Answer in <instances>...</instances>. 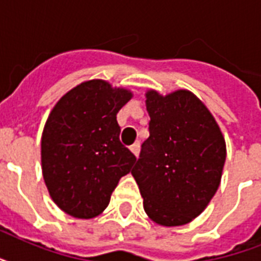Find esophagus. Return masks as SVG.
Returning <instances> with one entry per match:
<instances>
[{
    "label": "esophagus",
    "instance_id": "obj_1",
    "mask_svg": "<svg viewBox=\"0 0 261 261\" xmlns=\"http://www.w3.org/2000/svg\"><path fill=\"white\" fill-rule=\"evenodd\" d=\"M130 150L133 151V153H134V154L137 155V157H138L139 150H141V143H139L138 141H137V142H135V143H133V145H131V146H130Z\"/></svg>",
    "mask_w": 261,
    "mask_h": 261
}]
</instances>
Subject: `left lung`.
Listing matches in <instances>:
<instances>
[{"label": "left lung", "instance_id": "obj_1", "mask_svg": "<svg viewBox=\"0 0 261 261\" xmlns=\"http://www.w3.org/2000/svg\"><path fill=\"white\" fill-rule=\"evenodd\" d=\"M149 138L142 143L133 176L143 208L155 223L191 222L218 190L226 145L204 104L188 90L146 93Z\"/></svg>", "mask_w": 261, "mask_h": 261}]
</instances>
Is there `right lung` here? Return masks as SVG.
<instances>
[{"label":"right lung","mask_w":261,"mask_h":261,"mask_svg":"<svg viewBox=\"0 0 261 261\" xmlns=\"http://www.w3.org/2000/svg\"><path fill=\"white\" fill-rule=\"evenodd\" d=\"M133 94L92 80L67 92L42 135L43 177L57 206L75 218L106 210L120 177L137 161L120 142L119 110Z\"/></svg>","instance_id":"obj_1"}]
</instances>
